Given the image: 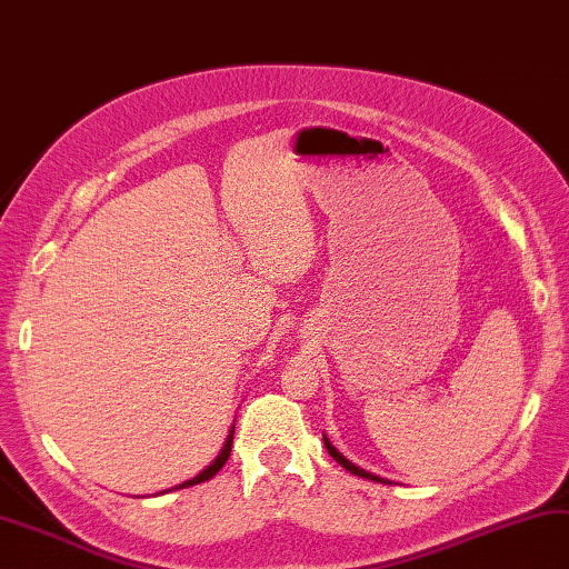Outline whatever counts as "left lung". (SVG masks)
Here are the masks:
<instances>
[{
	"mask_svg": "<svg viewBox=\"0 0 569 569\" xmlns=\"http://www.w3.org/2000/svg\"><path fill=\"white\" fill-rule=\"evenodd\" d=\"M325 446H327V451H329V456L331 458H335L337 460V463L341 466V468H347L349 470V473H353V476H359V478H367V480H377V483H389V480H386V478H379V476H373V473H367V470H363V468H359V466H353L351 463V460H347L345 456H341L339 451H337V448L335 446H331V441H329V438L325 436Z\"/></svg>",
	"mask_w": 569,
	"mask_h": 569,
	"instance_id": "8db88e82",
	"label": "left lung"
}]
</instances>
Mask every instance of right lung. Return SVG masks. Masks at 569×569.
<instances>
[{"instance_id":"right-lung-1","label":"right lung","mask_w":569,"mask_h":569,"mask_svg":"<svg viewBox=\"0 0 569 569\" xmlns=\"http://www.w3.org/2000/svg\"><path fill=\"white\" fill-rule=\"evenodd\" d=\"M232 433H234V426H232V431H230V436H228V441H224V446H222V451L218 453V458L212 460V463L206 468V470H200V473L196 476V478H190V480H186V483H180V486H176L173 490H178V488H190V486H198V483H206V480H210L212 476L218 473V470L224 466V460L230 458V451H232Z\"/></svg>"}]
</instances>
